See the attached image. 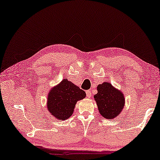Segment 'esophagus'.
Listing matches in <instances>:
<instances>
[{"label": "esophagus", "mask_w": 160, "mask_h": 160, "mask_svg": "<svg viewBox=\"0 0 160 160\" xmlns=\"http://www.w3.org/2000/svg\"><path fill=\"white\" fill-rule=\"evenodd\" d=\"M91 95H92L91 90H87V91H86V96L88 98H90V97H91Z\"/></svg>", "instance_id": "1"}]
</instances>
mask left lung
<instances>
[{
  "label": "left lung",
  "instance_id": "8db88e82",
  "mask_svg": "<svg viewBox=\"0 0 160 160\" xmlns=\"http://www.w3.org/2000/svg\"><path fill=\"white\" fill-rule=\"evenodd\" d=\"M98 93L94 95L99 113L104 118L112 119L118 116L124 106V97L109 82H103L97 87Z\"/></svg>",
  "mask_w": 160,
  "mask_h": 160
}]
</instances>
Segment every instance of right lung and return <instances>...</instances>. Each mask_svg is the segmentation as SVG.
Returning <instances> with one entry per match:
<instances>
[{"instance_id": "1", "label": "right lung", "mask_w": 160, "mask_h": 160, "mask_svg": "<svg viewBox=\"0 0 160 160\" xmlns=\"http://www.w3.org/2000/svg\"><path fill=\"white\" fill-rule=\"evenodd\" d=\"M85 95L84 90L65 79L50 90L47 108L55 118L66 120L72 116L77 101L84 98Z\"/></svg>"}]
</instances>
